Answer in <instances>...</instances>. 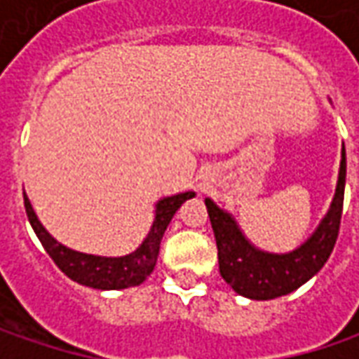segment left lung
<instances>
[{
    "instance_id": "obj_1",
    "label": "left lung",
    "mask_w": 359,
    "mask_h": 359,
    "mask_svg": "<svg viewBox=\"0 0 359 359\" xmlns=\"http://www.w3.org/2000/svg\"><path fill=\"white\" fill-rule=\"evenodd\" d=\"M346 189V149L341 147L338 186L327 214L311 238L290 254H269L257 250L241 233L231 214L205 200L208 215L217 243L219 273L236 294L250 299H273L297 290L324 268L338 240Z\"/></svg>"
}]
</instances>
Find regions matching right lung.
<instances>
[{
    "instance_id": "right-lung-1",
    "label": "right lung",
    "mask_w": 359,
    "mask_h": 359,
    "mask_svg": "<svg viewBox=\"0 0 359 359\" xmlns=\"http://www.w3.org/2000/svg\"><path fill=\"white\" fill-rule=\"evenodd\" d=\"M194 196H196L194 191H184V194L159 200L156 205V219L151 224L147 238L142 241V245L135 252H131L130 255H121V257L81 254V252L65 248L57 240H53L48 233V229L41 226L25 194H23V203H25L27 219L34 228L35 236L41 241L43 250L69 280L81 285L95 287V290H126V287L145 282V278L154 271L156 262H158L159 243L172 222L173 214L180 210L184 201Z\"/></svg>"
}]
</instances>
